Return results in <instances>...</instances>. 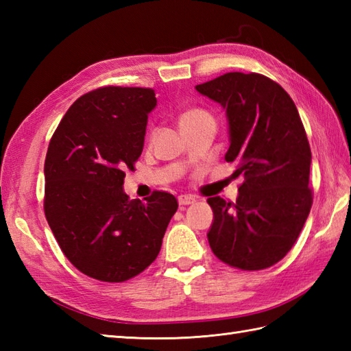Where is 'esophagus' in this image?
Segmentation results:
<instances>
[{
	"label": "esophagus",
	"mask_w": 351,
	"mask_h": 351,
	"mask_svg": "<svg viewBox=\"0 0 351 351\" xmlns=\"http://www.w3.org/2000/svg\"><path fill=\"white\" fill-rule=\"evenodd\" d=\"M178 202H180V205H193L196 202V197H193L190 195H181L178 197Z\"/></svg>",
	"instance_id": "obj_1"
}]
</instances>
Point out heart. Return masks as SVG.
<instances>
[{"label": "heart", "mask_w": 351, "mask_h": 351, "mask_svg": "<svg viewBox=\"0 0 351 351\" xmlns=\"http://www.w3.org/2000/svg\"><path fill=\"white\" fill-rule=\"evenodd\" d=\"M202 114H206L204 110H199V108L187 110V111H184V113L181 114L180 123H181V122H185V121H190V119H195V117H197V116H202Z\"/></svg>", "instance_id": "b5f03b06"}]
</instances>
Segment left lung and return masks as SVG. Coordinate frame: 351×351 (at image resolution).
<instances>
[{
	"label": "left lung",
	"instance_id": "obj_1",
	"mask_svg": "<svg viewBox=\"0 0 351 351\" xmlns=\"http://www.w3.org/2000/svg\"><path fill=\"white\" fill-rule=\"evenodd\" d=\"M196 90L226 110L228 162L244 176L237 202L208 199L214 255L240 270H264L287 255L312 206L311 147L289 95L261 73L229 72Z\"/></svg>",
	"mask_w": 351,
	"mask_h": 351
}]
</instances>
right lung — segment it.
Listing matches in <instances>:
<instances>
[{
  "label": "right lung",
  "instance_id": "add662e5",
  "mask_svg": "<svg viewBox=\"0 0 351 351\" xmlns=\"http://www.w3.org/2000/svg\"><path fill=\"white\" fill-rule=\"evenodd\" d=\"M152 88L99 87L72 104L45 158L43 210L64 256L88 278L125 282L158 256L178 200L146 202L123 191L125 170L143 151Z\"/></svg>",
  "mask_w": 351,
  "mask_h": 351
}]
</instances>
